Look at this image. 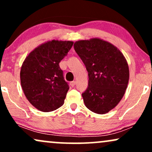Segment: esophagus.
I'll return each instance as SVG.
<instances>
[{
	"mask_svg": "<svg viewBox=\"0 0 152 152\" xmlns=\"http://www.w3.org/2000/svg\"><path fill=\"white\" fill-rule=\"evenodd\" d=\"M70 85H71V86H72V87H74V86H75V85H76V81H71V83H70Z\"/></svg>",
	"mask_w": 152,
	"mask_h": 152,
	"instance_id": "esophagus-1",
	"label": "esophagus"
}]
</instances>
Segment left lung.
Segmentation results:
<instances>
[{"label":"left lung","mask_w":152,"mask_h":152,"mask_svg":"<svg viewBox=\"0 0 152 152\" xmlns=\"http://www.w3.org/2000/svg\"><path fill=\"white\" fill-rule=\"evenodd\" d=\"M74 46L88 74V86L82 94L85 106L96 114H106L118 105L126 90V59L118 48L99 38L80 40Z\"/></svg>","instance_id":"obj_1"}]
</instances>
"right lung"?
I'll use <instances>...</instances> for the list:
<instances>
[{"label": "right lung", "mask_w": 152, "mask_h": 152, "mask_svg": "<svg viewBox=\"0 0 152 152\" xmlns=\"http://www.w3.org/2000/svg\"><path fill=\"white\" fill-rule=\"evenodd\" d=\"M73 43L70 41H46L34 48L23 62L22 89L28 102L39 111H52L64 104L69 86L59 63Z\"/></svg>", "instance_id": "obj_1"}]
</instances>
